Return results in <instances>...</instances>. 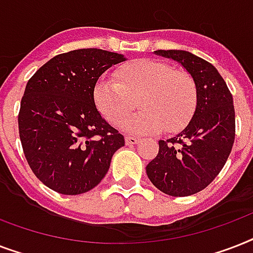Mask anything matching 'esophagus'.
Segmentation results:
<instances>
[{
	"label": "esophagus",
	"instance_id": "1",
	"mask_svg": "<svg viewBox=\"0 0 253 253\" xmlns=\"http://www.w3.org/2000/svg\"><path fill=\"white\" fill-rule=\"evenodd\" d=\"M125 142H126L127 146H134V144H136V143L139 142V139L134 138V136H126Z\"/></svg>",
	"mask_w": 253,
	"mask_h": 253
}]
</instances>
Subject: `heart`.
<instances>
[{"instance_id": "1", "label": "heart", "mask_w": 253, "mask_h": 253, "mask_svg": "<svg viewBox=\"0 0 253 253\" xmlns=\"http://www.w3.org/2000/svg\"><path fill=\"white\" fill-rule=\"evenodd\" d=\"M115 77H101L93 98L99 113L118 125L138 98L142 110L121 123L127 132L151 134L164 127L168 131L180 130L196 109L197 87L192 76L166 63L139 59L119 68Z\"/></svg>"}]
</instances>
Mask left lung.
Returning <instances> with one entry per match:
<instances>
[{
    "mask_svg": "<svg viewBox=\"0 0 253 253\" xmlns=\"http://www.w3.org/2000/svg\"><path fill=\"white\" fill-rule=\"evenodd\" d=\"M155 53L176 60L188 71L197 87V105L184 130L159 140V154L146 167L147 176L168 196H192L211 184L230 156L235 140L232 94L209 61L181 49Z\"/></svg>",
    "mask_w": 253,
    "mask_h": 253,
    "instance_id": "left-lung-1",
    "label": "left lung"
}]
</instances>
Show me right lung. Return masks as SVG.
<instances>
[{
    "mask_svg": "<svg viewBox=\"0 0 253 253\" xmlns=\"http://www.w3.org/2000/svg\"><path fill=\"white\" fill-rule=\"evenodd\" d=\"M125 60L103 49H75L47 61L26 85L19 138L30 168L49 189L68 196L89 192L125 146L93 98L99 76Z\"/></svg>",
    "mask_w": 253,
    "mask_h": 253,
    "instance_id": "add662e5",
    "label": "right lung"
}]
</instances>
